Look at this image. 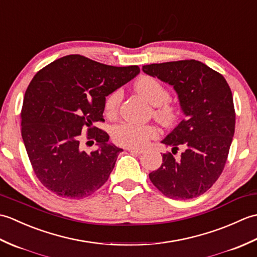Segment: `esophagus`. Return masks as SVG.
Here are the masks:
<instances>
[{"label": "esophagus", "mask_w": 257, "mask_h": 257, "mask_svg": "<svg viewBox=\"0 0 257 257\" xmlns=\"http://www.w3.org/2000/svg\"><path fill=\"white\" fill-rule=\"evenodd\" d=\"M130 154H136V155H141L144 152L143 149H135V148H128L127 149Z\"/></svg>", "instance_id": "obj_1"}]
</instances>
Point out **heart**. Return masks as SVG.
Returning <instances> with one entry per match:
<instances>
[{
  "mask_svg": "<svg viewBox=\"0 0 257 257\" xmlns=\"http://www.w3.org/2000/svg\"><path fill=\"white\" fill-rule=\"evenodd\" d=\"M134 88L149 105L155 107L152 114L160 124L170 127L178 121L180 116L179 108L176 103L169 101L170 91L157 78L151 76H143L136 81ZM121 98L122 92L119 89L107 96L105 100V113L108 117H112L117 113ZM156 134V129L152 125H138L130 122L120 123L112 130L114 141L130 148H139L145 146L147 141L155 137Z\"/></svg>",
  "mask_w": 257,
  "mask_h": 257,
  "instance_id": "1",
  "label": "heart"
}]
</instances>
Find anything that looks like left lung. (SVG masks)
I'll list each match as a JSON object with an SVG mask.
<instances>
[{"label":"left lung","instance_id":"left-lung-1","mask_svg":"<svg viewBox=\"0 0 257 257\" xmlns=\"http://www.w3.org/2000/svg\"><path fill=\"white\" fill-rule=\"evenodd\" d=\"M143 70L173 86L185 116L161 141L173 154L183 146L182 157L163 154L160 168L149 178L168 198H196L219 179L230 151L235 129L230 86L220 73L195 59L145 65Z\"/></svg>","mask_w":257,"mask_h":257}]
</instances>
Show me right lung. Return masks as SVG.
<instances>
[{"label": "right lung", "mask_w": 257, "mask_h": 257, "mask_svg": "<svg viewBox=\"0 0 257 257\" xmlns=\"http://www.w3.org/2000/svg\"><path fill=\"white\" fill-rule=\"evenodd\" d=\"M140 73L81 55H67L34 76L22 107V138L31 165L44 187L65 199H84L105 184L121 148L109 144L101 121L106 96ZM98 148L87 154L81 134Z\"/></svg>", "instance_id": "obj_1"}]
</instances>
